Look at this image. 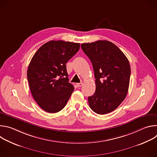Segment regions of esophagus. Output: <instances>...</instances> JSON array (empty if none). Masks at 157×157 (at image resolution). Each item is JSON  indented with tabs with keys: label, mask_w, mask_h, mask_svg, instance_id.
<instances>
[{
	"label": "esophagus",
	"mask_w": 157,
	"mask_h": 157,
	"mask_svg": "<svg viewBox=\"0 0 157 157\" xmlns=\"http://www.w3.org/2000/svg\"><path fill=\"white\" fill-rule=\"evenodd\" d=\"M82 84H83L82 82H79V83H77L76 86H77V87H81L82 86Z\"/></svg>",
	"instance_id": "1"
}]
</instances>
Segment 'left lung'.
<instances>
[{
  "label": "left lung",
  "mask_w": 157,
  "mask_h": 157,
  "mask_svg": "<svg viewBox=\"0 0 157 157\" xmlns=\"http://www.w3.org/2000/svg\"><path fill=\"white\" fill-rule=\"evenodd\" d=\"M81 46L92 63L96 78V91L88 97L89 105L98 114H108L117 109L127 94L129 61L116 44L107 40Z\"/></svg>",
  "instance_id": "obj_1"
}]
</instances>
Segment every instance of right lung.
Segmentation results:
<instances>
[{"mask_svg":"<svg viewBox=\"0 0 157 157\" xmlns=\"http://www.w3.org/2000/svg\"><path fill=\"white\" fill-rule=\"evenodd\" d=\"M78 43L52 40L44 43L31 59L27 79L38 105L49 113L62 110L75 87L69 82L66 63L79 50Z\"/></svg>","mask_w":157,"mask_h":157,"instance_id":"add662e5","label":"right lung"}]
</instances>
